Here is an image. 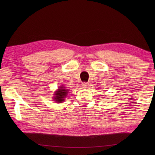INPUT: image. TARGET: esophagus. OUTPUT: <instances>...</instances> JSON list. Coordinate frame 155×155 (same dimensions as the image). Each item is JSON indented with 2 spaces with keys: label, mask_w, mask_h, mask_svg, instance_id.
I'll return each mask as SVG.
<instances>
[{
  "label": "esophagus",
  "mask_w": 155,
  "mask_h": 155,
  "mask_svg": "<svg viewBox=\"0 0 155 155\" xmlns=\"http://www.w3.org/2000/svg\"><path fill=\"white\" fill-rule=\"evenodd\" d=\"M82 86H83V87H84V88H87V87H88V86H89V83L84 82L82 84Z\"/></svg>",
  "instance_id": "34e87169"
}]
</instances>
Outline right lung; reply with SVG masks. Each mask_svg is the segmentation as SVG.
Masks as SVG:
<instances>
[{"label": "right lung", "instance_id": "add662e5", "mask_svg": "<svg viewBox=\"0 0 155 155\" xmlns=\"http://www.w3.org/2000/svg\"><path fill=\"white\" fill-rule=\"evenodd\" d=\"M68 91L65 89L64 87H60V89H59L58 91H57L54 94V101L57 102L58 103H63V101H64V98L66 96V94H68Z\"/></svg>", "mask_w": 155, "mask_h": 155}]
</instances>
